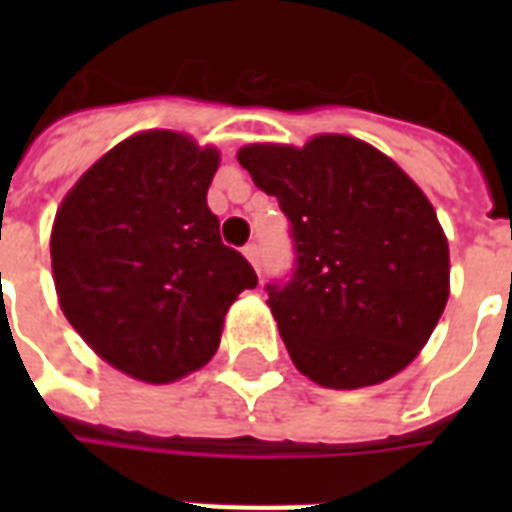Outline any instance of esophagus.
I'll list each match as a JSON object with an SVG mask.
<instances>
[{
    "label": "esophagus",
    "instance_id": "esophagus-1",
    "mask_svg": "<svg viewBox=\"0 0 512 512\" xmlns=\"http://www.w3.org/2000/svg\"><path fill=\"white\" fill-rule=\"evenodd\" d=\"M244 257L255 265V271H260V247H257L255 241H249L247 247H244Z\"/></svg>",
    "mask_w": 512,
    "mask_h": 512
}]
</instances>
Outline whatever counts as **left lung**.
<instances>
[{
  "mask_svg": "<svg viewBox=\"0 0 512 512\" xmlns=\"http://www.w3.org/2000/svg\"><path fill=\"white\" fill-rule=\"evenodd\" d=\"M239 164L279 199L295 241L292 279L265 292L297 369L356 390L412 364L449 300V244L412 177L348 135L255 143Z\"/></svg>",
  "mask_w": 512,
  "mask_h": 512,
  "instance_id": "1",
  "label": "left lung"
}]
</instances>
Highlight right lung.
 Here are the masks:
<instances>
[{
  "label": "right lung",
  "instance_id": "1",
  "mask_svg": "<svg viewBox=\"0 0 512 512\" xmlns=\"http://www.w3.org/2000/svg\"><path fill=\"white\" fill-rule=\"evenodd\" d=\"M220 164L170 130L138 132L100 156L60 204L52 276L68 324L135 380L175 382L215 356L252 265L225 247L207 188Z\"/></svg>",
  "mask_w": 512,
  "mask_h": 512
}]
</instances>
